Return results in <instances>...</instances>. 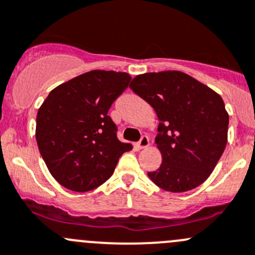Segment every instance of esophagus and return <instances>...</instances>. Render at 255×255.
<instances>
[{
	"instance_id": "34e87169",
	"label": "esophagus",
	"mask_w": 255,
	"mask_h": 255,
	"mask_svg": "<svg viewBox=\"0 0 255 255\" xmlns=\"http://www.w3.org/2000/svg\"><path fill=\"white\" fill-rule=\"evenodd\" d=\"M137 146H139L140 149H144V147L149 146V137H147L146 135H142L141 139H140L139 142H137Z\"/></svg>"
}]
</instances>
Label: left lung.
Returning <instances> with one entry per match:
<instances>
[{
    "instance_id": "8db88e82",
    "label": "left lung",
    "mask_w": 255,
    "mask_h": 255,
    "mask_svg": "<svg viewBox=\"0 0 255 255\" xmlns=\"http://www.w3.org/2000/svg\"><path fill=\"white\" fill-rule=\"evenodd\" d=\"M130 89L160 121L155 142L162 162L149 178L171 193L204 183L227 146L229 115L220 95L180 71L137 75Z\"/></svg>"
}]
</instances>
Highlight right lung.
I'll return each instance as SVG.
<instances>
[{"label": "right lung", "instance_id": "obj_1", "mask_svg": "<svg viewBox=\"0 0 255 255\" xmlns=\"http://www.w3.org/2000/svg\"><path fill=\"white\" fill-rule=\"evenodd\" d=\"M126 72L94 70L59 85L37 111L36 141L51 175L72 191H90L113 175L132 149L116 136L108 115L129 86Z\"/></svg>", "mask_w": 255, "mask_h": 255}]
</instances>
